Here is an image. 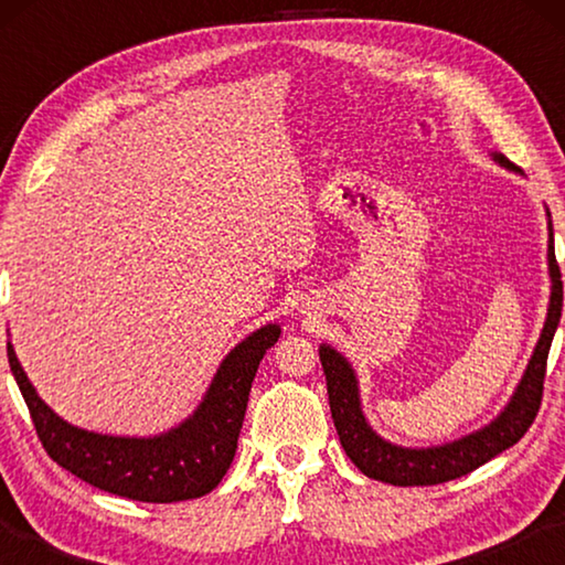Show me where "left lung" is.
<instances>
[{"label":"left lung","instance_id":"obj_1","mask_svg":"<svg viewBox=\"0 0 565 565\" xmlns=\"http://www.w3.org/2000/svg\"><path fill=\"white\" fill-rule=\"evenodd\" d=\"M493 159L511 171H521L509 159L493 154ZM548 271H551V303L548 317L543 323L541 339L535 343V351L529 361V369L521 379L519 388L511 396L509 406L501 411L499 418H493L481 431L468 434L454 444L434 446V448H404L384 441V438L371 431L361 411L359 384L351 363L331 347L319 349L323 374H327L329 406L331 418L341 438V446L347 456L363 476L376 478L391 486H436L454 481L466 473L476 471L478 466L491 461L505 448L519 444L523 434L529 431L541 408L543 398V379H546V361L551 351L553 333L558 329L561 309H563V281L561 269L553 252V224L548 214Z\"/></svg>","mask_w":565,"mask_h":565}]
</instances>
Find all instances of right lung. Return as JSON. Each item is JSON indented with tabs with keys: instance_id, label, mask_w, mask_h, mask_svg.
Returning a JSON list of instances; mask_svg holds the SVG:
<instances>
[{
	"instance_id": "right-lung-1",
	"label": "right lung",
	"mask_w": 565,
	"mask_h": 565,
	"mask_svg": "<svg viewBox=\"0 0 565 565\" xmlns=\"http://www.w3.org/2000/svg\"><path fill=\"white\" fill-rule=\"evenodd\" d=\"M279 333L276 323H266L246 337L222 361L194 416L154 438L107 436L66 424L36 396L12 343H7V356L36 436L52 461L94 489L131 501L177 503L206 495L226 476L256 369L266 349L279 341Z\"/></svg>"
}]
</instances>
